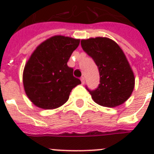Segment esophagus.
<instances>
[{"label": "esophagus", "instance_id": "esophagus-1", "mask_svg": "<svg viewBox=\"0 0 154 154\" xmlns=\"http://www.w3.org/2000/svg\"><path fill=\"white\" fill-rule=\"evenodd\" d=\"M81 81H82V85H84V84H85V77H81Z\"/></svg>", "mask_w": 154, "mask_h": 154}]
</instances>
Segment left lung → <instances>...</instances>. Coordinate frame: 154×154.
<instances>
[{"instance_id":"left-lung-1","label":"left lung","mask_w":154,"mask_h":154,"mask_svg":"<svg viewBox=\"0 0 154 154\" xmlns=\"http://www.w3.org/2000/svg\"><path fill=\"white\" fill-rule=\"evenodd\" d=\"M83 50L97 65L100 84L94 91H89L92 99L104 107L113 108L122 105L134 91V71L121 47L108 37L82 39Z\"/></svg>"}]
</instances>
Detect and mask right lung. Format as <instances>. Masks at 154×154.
<instances>
[{
    "label": "right lung",
    "mask_w": 154,
    "mask_h": 154,
    "mask_svg": "<svg viewBox=\"0 0 154 154\" xmlns=\"http://www.w3.org/2000/svg\"><path fill=\"white\" fill-rule=\"evenodd\" d=\"M80 39L56 35L42 42L32 52L23 71L27 97L37 107L54 109L69 100L70 92L82 82L67 65Z\"/></svg>",
    "instance_id": "1"
}]
</instances>
